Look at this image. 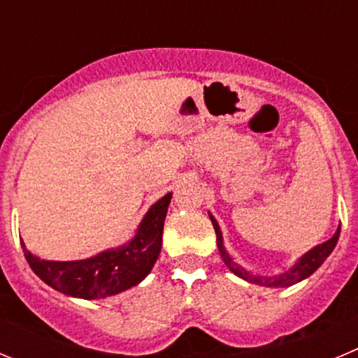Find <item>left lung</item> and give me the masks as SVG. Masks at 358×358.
I'll use <instances>...</instances> for the list:
<instances>
[{
    "label": "left lung",
    "instance_id": "obj_1",
    "mask_svg": "<svg viewBox=\"0 0 358 358\" xmlns=\"http://www.w3.org/2000/svg\"><path fill=\"white\" fill-rule=\"evenodd\" d=\"M209 217H210V221H213L214 232H216V237H217V250H220L224 265H227V267L230 268L234 274L239 275V278H243L244 281H248V283H255V285H260V287H271V288L292 287V285L299 283V281H302V279L309 278V275H311L313 272H315L316 268H318L320 265L325 262V258L332 253V250H334L336 244H338L339 232H341V227H338V230H336L334 236L330 237L327 243L318 244V246L313 248L311 251H308L306 255H302L294 267L288 268V271H285L283 274L271 275V278H268V275H258V274H255V272H250L248 268H244L243 265H239L237 262L232 260V257L227 253V250H224V246H223V236H221L220 224H217V221L214 220L213 214H209Z\"/></svg>",
    "mask_w": 358,
    "mask_h": 358
}]
</instances>
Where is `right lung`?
Returning <instances> with one entry per match:
<instances>
[{
  "mask_svg": "<svg viewBox=\"0 0 358 358\" xmlns=\"http://www.w3.org/2000/svg\"><path fill=\"white\" fill-rule=\"evenodd\" d=\"M170 199L172 193H166L152 203L134 239L114 250L101 251L86 260L54 262L35 257L20 241L24 257L43 283L64 295L93 301L121 294L141 283L158 260Z\"/></svg>",
  "mask_w": 358,
  "mask_h": 358,
  "instance_id": "add662e5",
  "label": "right lung"
}]
</instances>
